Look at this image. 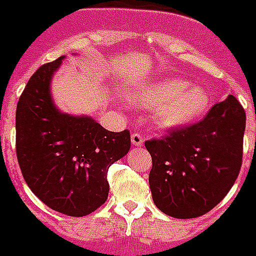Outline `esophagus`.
<instances>
[{
    "label": "esophagus",
    "mask_w": 256,
    "mask_h": 256,
    "mask_svg": "<svg viewBox=\"0 0 256 256\" xmlns=\"http://www.w3.org/2000/svg\"><path fill=\"white\" fill-rule=\"evenodd\" d=\"M130 142H132V144L136 146V147H140V146H143L144 139L143 136L139 135V134H132V136H130Z\"/></svg>",
    "instance_id": "obj_1"
}]
</instances>
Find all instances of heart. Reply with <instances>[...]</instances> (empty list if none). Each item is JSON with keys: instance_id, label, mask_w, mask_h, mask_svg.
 I'll return each instance as SVG.
<instances>
[{"instance_id": "1", "label": "heart", "mask_w": 256, "mask_h": 256, "mask_svg": "<svg viewBox=\"0 0 256 256\" xmlns=\"http://www.w3.org/2000/svg\"><path fill=\"white\" fill-rule=\"evenodd\" d=\"M130 102L156 109L158 126L167 130L189 126L205 113L209 94L201 86H193L180 78H164L140 86L128 94Z\"/></svg>"}]
</instances>
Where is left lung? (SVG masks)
<instances>
[{
    "mask_svg": "<svg viewBox=\"0 0 256 256\" xmlns=\"http://www.w3.org/2000/svg\"><path fill=\"white\" fill-rule=\"evenodd\" d=\"M244 130V109L228 96L197 124L146 142L152 158L150 189L158 209L176 218L212 210L239 176Z\"/></svg>",
    "mask_w": 256,
    "mask_h": 256,
    "instance_id": "left-lung-1",
    "label": "left lung"
}]
</instances>
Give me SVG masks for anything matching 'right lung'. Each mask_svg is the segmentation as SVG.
<instances>
[{"label":"right lung","mask_w":256,"mask_h":256,"mask_svg":"<svg viewBox=\"0 0 256 256\" xmlns=\"http://www.w3.org/2000/svg\"><path fill=\"white\" fill-rule=\"evenodd\" d=\"M64 56L39 67L17 102L16 152L34 194L56 212L90 214L108 198V168L128 154L130 130L112 132L89 116L60 112L51 80Z\"/></svg>","instance_id":"1"}]
</instances>
